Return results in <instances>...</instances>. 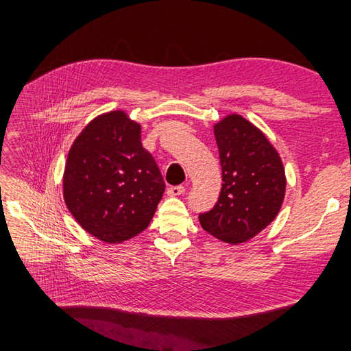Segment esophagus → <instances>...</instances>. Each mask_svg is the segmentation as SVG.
<instances>
[{"instance_id": "1", "label": "esophagus", "mask_w": 351, "mask_h": 351, "mask_svg": "<svg viewBox=\"0 0 351 351\" xmlns=\"http://www.w3.org/2000/svg\"><path fill=\"white\" fill-rule=\"evenodd\" d=\"M184 191H185L184 185H175V187H169V189H167V195H169L170 197H176V196L184 195Z\"/></svg>"}]
</instances>
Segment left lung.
Masks as SVG:
<instances>
[{"mask_svg": "<svg viewBox=\"0 0 351 351\" xmlns=\"http://www.w3.org/2000/svg\"><path fill=\"white\" fill-rule=\"evenodd\" d=\"M223 185L217 204L200 214V226L217 240L241 244L278 217L287 191L280 155L256 125L230 113L214 123Z\"/></svg>", "mask_w": 351, "mask_h": 351, "instance_id": "8db88e82", "label": "left lung"}]
</instances>
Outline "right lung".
Wrapping results in <instances>:
<instances>
[{
  "instance_id": "add662e5",
  "label": "right lung",
  "mask_w": 351,
  "mask_h": 351,
  "mask_svg": "<svg viewBox=\"0 0 351 351\" xmlns=\"http://www.w3.org/2000/svg\"><path fill=\"white\" fill-rule=\"evenodd\" d=\"M166 184L141 145V126L125 110L96 116L68 152L63 199L86 232L108 244L138 235L151 223Z\"/></svg>"
}]
</instances>
